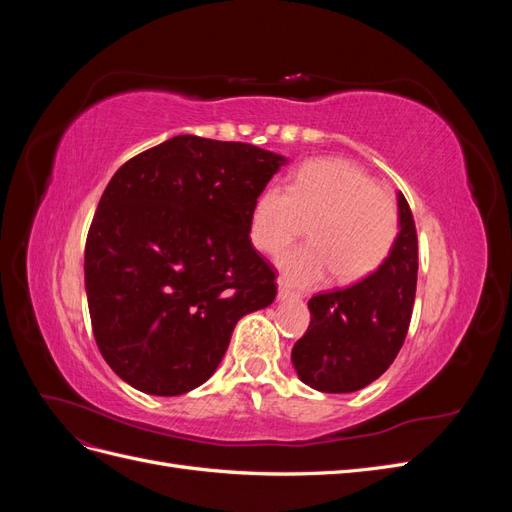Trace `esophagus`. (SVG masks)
Returning <instances> with one entry per match:
<instances>
[{"mask_svg": "<svg viewBox=\"0 0 512 512\" xmlns=\"http://www.w3.org/2000/svg\"><path fill=\"white\" fill-rule=\"evenodd\" d=\"M277 297H280V301H288V299H301V294L282 282L280 284V292H277Z\"/></svg>", "mask_w": 512, "mask_h": 512, "instance_id": "obj_1", "label": "esophagus"}]
</instances>
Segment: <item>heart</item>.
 <instances>
[{"label": "heart", "instance_id": "obj_1", "mask_svg": "<svg viewBox=\"0 0 512 512\" xmlns=\"http://www.w3.org/2000/svg\"><path fill=\"white\" fill-rule=\"evenodd\" d=\"M305 222L312 241L280 258L284 280L307 288L335 271L337 282L356 284L389 260L399 235V207L361 166L316 158L297 168L288 190L269 185L258 194L250 239L260 252L277 254L303 235Z\"/></svg>", "mask_w": 512, "mask_h": 512}]
</instances>
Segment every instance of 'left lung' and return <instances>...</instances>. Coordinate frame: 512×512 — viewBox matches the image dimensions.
<instances>
[{
    "label": "left lung",
    "mask_w": 512,
    "mask_h": 512,
    "mask_svg": "<svg viewBox=\"0 0 512 512\" xmlns=\"http://www.w3.org/2000/svg\"><path fill=\"white\" fill-rule=\"evenodd\" d=\"M397 198L399 235L389 260L359 284L309 299L312 322L292 348V365L316 391L365 389L404 346L416 297L418 239L406 196Z\"/></svg>",
    "instance_id": "obj_1"
}]
</instances>
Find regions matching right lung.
Instances as JSON below:
<instances>
[{"label":"right lung","instance_id":"obj_1","mask_svg":"<svg viewBox=\"0 0 512 512\" xmlns=\"http://www.w3.org/2000/svg\"><path fill=\"white\" fill-rule=\"evenodd\" d=\"M286 160L192 134L138 153L108 181L85 243L96 344L134 389L173 397L211 378L241 316L275 301L250 239L258 194Z\"/></svg>","mask_w":512,"mask_h":512}]
</instances>
